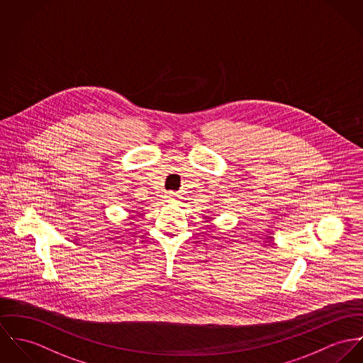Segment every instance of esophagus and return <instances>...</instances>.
Listing matches in <instances>:
<instances>
[{
  "label": "esophagus",
  "instance_id": "34e87169",
  "mask_svg": "<svg viewBox=\"0 0 363 363\" xmlns=\"http://www.w3.org/2000/svg\"><path fill=\"white\" fill-rule=\"evenodd\" d=\"M167 199H168V201H175V199H177V195H175V194H168V195H167Z\"/></svg>",
  "mask_w": 363,
  "mask_h": 363
}]
</instances>
